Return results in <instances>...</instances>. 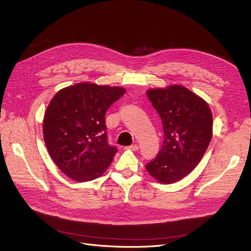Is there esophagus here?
Here are the masks:
<instances>
[{"label": "esophagus", "instance_id": "obj_1", "mask_svg": "<svg viewBox=\"0 0 251 251\" xmlns=\"http://www.w3.org/2000/svg\"><path fill=\"white\" fill-rule=\"evenodd\" d=\"M126 150H129V151H138V149H139V146H138V144L136 143V144H133V145H131V146H127V148H126Z\"/></svg>", "mask_w": 251, "mask_h": 251}]
</instances>
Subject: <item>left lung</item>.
I'll use <instances>...</instances> for the list:
<instances>
[{
  "mask_svg": "<svg viewBox=\"0 0 251 251\" xmlns=\"http://www.w3.org/2000/svg\"><path fill=\"white\" fill-rule=\"evenodd\" d=\"M146 96L161 117L164 140L145 168L161 184L176 183L198 165L208 149L213 135L211 109L181 85L149 89Z\"/></svg>",
  "mask_w": 251,
  "mask_h": 251,
  "instance_id": "1",
  "label": "left lung"
}]
</instances>
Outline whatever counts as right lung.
I'll return each mask as SVG.
<instances>
[{
	"label": "right lung",
	"mask_w": 251,
	"mask_h": 251,
	"mask_svg": "<svg viewBox=\"0 0 251 251\" xmlns=\"http://www.w3.org/2000/svg\"><path fill=\"white\" fill-rule=\"evenodd\" d=\"M122 87L77 83L59 90L43 118V138L58 168L75 181L100 177L117 152L108 144L105 114Z\"/></svg>",
	"instance_id": "1"
}]
</instances>
